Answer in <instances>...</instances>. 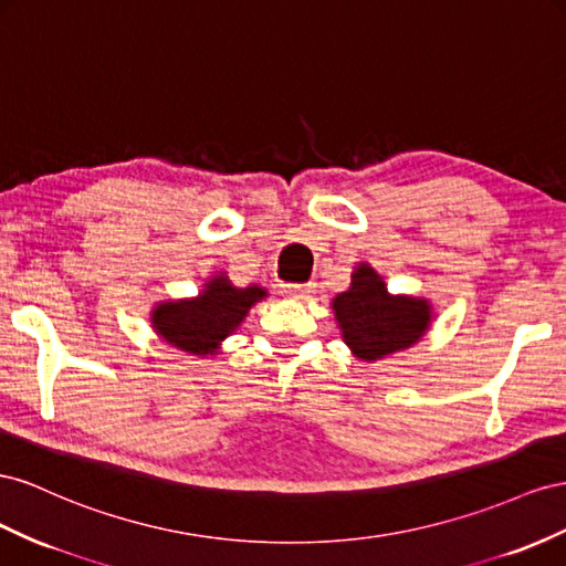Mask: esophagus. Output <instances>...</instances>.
I'll use <instances>...</instances> for the list:
<instances>
[{
  "label": "esophagus",
  "mask_w": 566,
  "mask_h": 566,
  "mask_svg": "<svg viewBox=\"0 0 566 566\" xmlns=\"http://www.w3.org/2000/svg\"><path fill=\"white\" fill-rule=\"evenodd\" d=\"M313 292H315V284H313V282H305V284H286V289H284V294H286L289 298H296V301L308 298Z\"/></svg>",
  "instance_id": "obj_1"
}]
</instances>
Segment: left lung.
Returning a JSON list of instances; mask_svg holds the SVG:
<instances>
[{"label":"left lung","instance_id":"8db88e82","mask_svg":"<svg viewBox=\"0 0 566 566\" xmlns=\"http://www.w3.org/2000/svg\"><path fill=\"white\" fill-rule=\"evenodd\" d=\"M334 315L344 342L363 360H377L412 346L429 327V303L422 298L389 296L379 274L360 265L350 289L334 298Z\"/></svg>","mask_w":566,"mask_h":566}]
</instances>
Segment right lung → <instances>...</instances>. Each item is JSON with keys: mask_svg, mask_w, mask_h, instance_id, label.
I'll use <instances>...</instances> for the list:
<instances>
[{"mask_svg": "<svg viewBox=\"0 0 566 566\" xmlns=\"http://www.w3.org/2000/svg\"><path fill=\"white\" fill-rule=\"evenodd\" d=\"M265 296V289H237L228 277L206 284L197 301L160 303L154 311V327L168 344L193 355L216 353L218 344L239 327L249 308Z\"/></svg>", "mask_w": 566, "mask_h": 566, "instance_id": "1", "label": "right lung"}]
</instances>
